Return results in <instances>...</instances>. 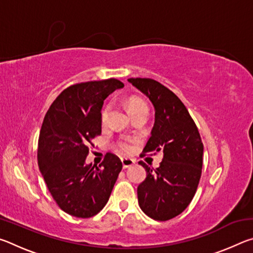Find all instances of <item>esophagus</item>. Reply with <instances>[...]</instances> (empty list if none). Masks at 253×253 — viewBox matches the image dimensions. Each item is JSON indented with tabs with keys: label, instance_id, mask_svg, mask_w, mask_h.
Masks as SVG:
<instances>
[{
	"label": "esophagus",
	"instance_id": "obj_1",
	"mask_svg": "<svg viewBox=\"0 0 253 253\" xmlns=\"http://www.w3.org/2000/svg\"><path fill=\"white\" fill-rule=\"evenodd\" d=\"M122 164L124 169H128L135 164V161L130 160V158H122Z\"/></svg>",
	"mask_w": 253,
	"mask_h": 253
}]
</instances>
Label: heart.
<instances>
[{
    "instance_id": "1",
    "label": "heart",
    "mask_w": 253,
    "mask_h": 253,
    "mask_svg": "<svg viewBox=\"0 0 253 253\" xmlns=\"http://www.w3.org/2000/svg\"><path fill=\"white\" fill-rule=\"evenodd\" d=\"M127 105H128V110H129L130 114L134 113V111H136V110H139V109H143V108H148L147 102L140 97H131L130 99L128 100ZM110 109H111V107H110L109 104L106 105L104 108H102L101 115H100V119H101L102 124H106L107 121H108ZM118 148L122 153H125V154L129 153L131 151V140L129 138L122 139L121 142L118 143Z\"/></svg>"
}]
</instances>
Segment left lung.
Listing matches in <instances>:
<instances>
[{
	"instance_id": "obj_1",
	"label": "left lung",
	"mask_w": 253,
	"mask_h": 253,
	"mask_svg": "<svg viewBox=\"0 0 253 253\" xmlns=\"http://www.w3.org/2000/svg\"><path fill=\"white\" fill-rule=\"evenodd\" d=\"M128 81L146 95L155 108V123L144 154L163 153L160 168L144 162L145 181L137 187L143 212L156 221H168L185 210L202 174L203 143L195 123L181 99L169 88L151 78Z\"/></svg>"
}]
</instances>
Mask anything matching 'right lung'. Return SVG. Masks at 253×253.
<instances>
[{"mask_svg":"<svg viewBox=\"0 0 253 253\" xmlns=\"http://www.w3.org/2000/svg\"><path fill=\"white\" fill-rule=\"evenodd\" d=\"M124 84L115 78L66 88L46 111L38 143V164L59 208L76 217L99 213L123 164L107 153L99 166L85 164L92 139L101 134L104 100Z\"/></svg>","mask_w":253,"mask_h":253,"instance_id":"add662e5","label":"right lung"}]
</instances>
